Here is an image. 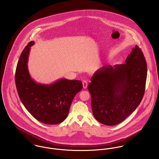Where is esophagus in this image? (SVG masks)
<instances>
[{
  "mask_svg": "<svg viewBox=\"0 0 159 159\" xmlns=\"http://www.w3.org/2000/svg\"><path fill=\"white\" fill-rule=\"evenodd\" d=\"M83 86L84 89H86L88 87V81L86 80H84L83 81Z\"/></svg>",
  "mask_w": 159,
  "mask_h": 159,
  "instance_id": "obj_1",
  "label": "esophagus"
}]
</instances>
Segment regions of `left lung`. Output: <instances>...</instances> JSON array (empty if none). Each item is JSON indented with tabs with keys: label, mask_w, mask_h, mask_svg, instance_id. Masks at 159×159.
I'll list each match as a JSON object with an SVG mask.
<instances>
[{
	"label": "left lung",
	"mask_w": 159,
	"mask_h": 159,
	"mask_svg": "<svg viewBox=\"0 0 159 159\" xmlns=\"http://www.w3.org/2000/svg\"><path fill=\"white\" fill-rule=\"evenodd\" d=\"M146 78V62L137 45L124 64L97 70L88 86L95 119L107 125H115L125 119L142 100Z\"/></svg>",
	"instance_id": "8db88e82"
}]
</instances>
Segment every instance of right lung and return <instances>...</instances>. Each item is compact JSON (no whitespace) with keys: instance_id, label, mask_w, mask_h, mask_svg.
<instances>
[{"instance_id":"obj_1","label":"right lung","mask_w":159,"mask_h":159,"mask_svg":"<svg viewBox=\"0 0 159 159\" xmlns=\"http://www.w3.org/2000/svg\"><path fill=\"white\" fill-rule=\"evenodd\" d=\"M31 41L19 59L15 73V83L20 98L26 110L39 121L46 124H57L68 116L76 94L83 88L80 80L61 78L51 84L37 83L30 76L28 59Z\"/></svg>"}]
</instances>
